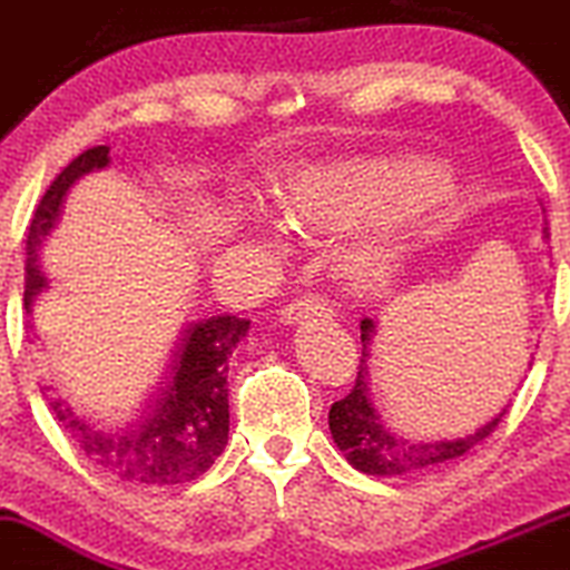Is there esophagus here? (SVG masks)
<instances>
[{
	"label": "esophagus",
	"instance_id": "34e87169",
	"mask_svg": "<svg viewBox=\"0 0 570 570\" xmlns=\"http://www.w3.org/2000/svg\"><path fill=\"white\" fill-rule=\"evenodd\" d=\"M331 314H334V308H331V303L320 295L297 297V301L286 303V306L281 308V320H284V323H301V320L306 317H331Z\"/></svg>",
	"mask_w": 570,
	"mask_h": 570
}]
</instances>
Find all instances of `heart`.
<instances>
[{
	"mask_svg": "<svg viewBox=\"0 0 570 570\" xmlns=\"http://www.w3.org/2000/svg\"><path fill=\"white\" fill-rule=\"evenodd\" d=\"M417 175L379 164H331L303 167L275 191L281 212L303 230H342L367 219L390 217L409 200ZM395 247L379 234L362 236L347 256L358 281H379L392 273Z\"/></svg>",
	"mask_w": 570,
	"mask_h": 570,
	"instance_id": "1",
	"label": "heart"
}]
</instances>
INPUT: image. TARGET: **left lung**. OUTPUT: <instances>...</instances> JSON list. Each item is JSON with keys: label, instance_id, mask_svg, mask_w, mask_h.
Segmentation results:
<instances>
[{"label": "left lung", "instance_id": "1", "mask_svg": "<svg viewBox=\"0 0 570 570\" xmlns=\"http://www.w3.org/2000/svg\"><path fill=\"white\" fill-rule=\"evenodd\" d=\"M375 334L373 320H362V358H358V373L356 384L347 392L345 397L331 403L328 412V425L331 438L340 445V451L345 454V460L351 462L356 471L367 473V476H403V473H417L429 471V468L440 465V462L456 460V456L468 454L473 445L482 443L484 438L499 429L501 417L510 412V403L490 420L488 425H482L479 432L468 434L460 440H438V443H423V440H406L401 434L390 432L384 423H381L379 412L370 403V390H367V345L370 336Z\"/></svg>", "mask_w": 570, "mask_h": 570}]
</instances>
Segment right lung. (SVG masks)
<instances>
[{
  "mask_svg": "<svg viewBox=\"0 0 570 570\" xmlns=\"http://www.w3.org/2000/svg\"><path fill=\"white\" fill-rule=\"evenodd\" d=\"M110 147H91L71 158L49 184L27 228L24 245V308L47 286L41 247L60 217V206L80 175L102 169ZM250 320L236 314L191 323L184 331L167 375L145 412L132 423L99 429L88 423L60 397H49L55 420L66 429L82 454L110 476L138 488L184 484L203 476L228 443V356L247 334Z\"/></svg>",
  "mask_w": 570,
  "mask_h": 570,
  "instance_id": "obj_1",
  "label": "right lung"
}]
</instances>
